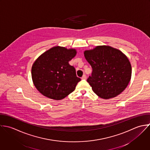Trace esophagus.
Segmentation results:
<instances>
[{
    "label": "esophagus",
    "mask_w": 150,
    "mask_h": 150,
    "mask_svg": "<svg viewBox=\"0 0 150 150\" xmlns=\"http://www.w3.org/2000/svg\"><path fill=\"white\" fill-rule=\"evenodd\" d=\"M86 78H87V77H86V76L84 74V75H83V76H82L81 79H82V80H86Z\"/></svg>",
    "instance_id": "34e87169"
}]
</instances>
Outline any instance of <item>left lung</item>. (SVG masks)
Segmentation results:
<instances>
[{"mask_svg":"<svg viewBox=\"0 0 150 150\" xmlns=\"http://www.w3.org/2000/svg\"><path fill=\"white\" fill-rule=\"evenodd\" d=\"M84 54L93 68L87 82L100 98L108 100L122 93L132 77V66L120 50L108 45L86 50Z\"/></svg>","mask_w":150,"mask_h":150,"instance_id":"obj_1","label":"left lung"}]
</instances>
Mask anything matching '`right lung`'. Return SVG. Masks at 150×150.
<instances>
[{
    "instance_id": "obj_1",
    "label": "right lung",
    "mask_w": 150,
    "mask_h": 150,
    "mask_svg": "<svg viewBox=\"0 0 150 150\" xmlns=\"http://www.w3.org/2000/svg\"><path fill=\"white\" fill-rule=\"evenodd\" d=\"M77 54L75 49L56 46L41 54L34 62L31 76L34 85L45 97L63 99L76 88L81 79L69 64Z\"/></svg>"
}]
</instances>
